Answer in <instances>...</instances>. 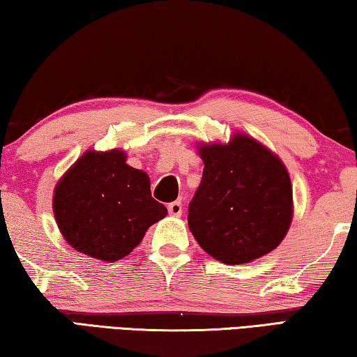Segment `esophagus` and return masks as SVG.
<instances>
[{
	"label": "esophagus",
	"instance_id": "34e87169",
	"mask_svg": "<svg viewBox=\"0 0 357 357\" xmlns=\"http://www.w3.org/2000/svg\"><path fill=\"white\" fill-rule=\"evenodd\" d=\"M168 214L173 217H179L183 214V204H181V202H173L168 204Z\"/></svg>",
	"mask_w": 357,
	"mask_h": 357
}]
</instances>
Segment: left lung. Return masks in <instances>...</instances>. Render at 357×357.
<instances>
[{
  "label": "left lung",
  "instance_id": "1",
  "mask_svg": "<svg viewBox=\"0 0 357 357\" xmlns=\"http://www.w3.org/2000/svg\"><path fill=\"white\" fill-rule=\"evenodd\" d=\"M203 178L189 203V228L211 257L243 264L274 250L293 217L285 165L263 144L234 135L228 144H203Z\"/></svg>",
  "mask_w": 357,
  "mask_h": 357
}]
</instances>
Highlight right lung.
Instances as JSON below:
<instances>
[{"instance_id": "1", "label": "right lung", "mask_w": 357, "mask_h": 357, "mask_svg": "<svg viewBox=\"0 0 357 357\" xmlns=\"http://www.w3.org/2000/svg\"><path fill=\"white\" fill-rule=\"evenodd\" d=\"M149 187L148 174L126 164L123 151H88L55 189L59 231L84 255L108 263L124 258L167 215Z\"/></svg>"}]
</instances>
